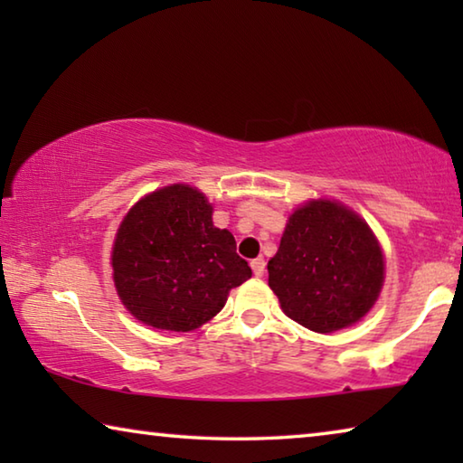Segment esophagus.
I'll return each mask as SVG.
<instances>
[{"label": "esophagus", "instance_id": "obj_1", "mask_svg": "<svg viewBox=\"0 0 463 463\" xmlns=\"http://www.w3.org/2000/svg\"><path fill=\"white\" fill-rule=\"evenodd\" d=\"M250 269H253L255 278H261L265 273V260H253L250 261Z\"/></svg>", "mask_w": 463, "mask_h": 463}]
</instances>
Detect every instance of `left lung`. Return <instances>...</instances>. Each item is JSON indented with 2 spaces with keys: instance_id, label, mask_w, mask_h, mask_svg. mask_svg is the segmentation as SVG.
I'll return each mask as SVG.
<instances>
[{
  "instance_id": "1",
  "label": "left lung",
  "mask_w": 463,
  "mask_h": 463,
  "mask_svg": "<svg viewBox=\"0 0 463 463\" xmlns=\"http://www.w3.org/2000/svg\"><path fill=\"white\" fill-rule=\"evenodd\" d=\"M268 271L289 318L315 333H333L357 323L378 300L383 257L355 213L315 200L289 216Z\"/></svg>"
}]
</instances>
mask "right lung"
<instances>
[{"instance_id":"add662e5","label":"right lung","mask_w":463,"mask_h":463,"mask_svg":"<svg viewBox=\"0 0 463 463\" xmlns=\"http://www.w3.org/2000/svg\"><path fill=\"white\" fill-rule=\"evenodd\" d=\"M114 284L140 323L187 333L222 310L250 278L237 242L213 224V206L190 185H167L137 202L116 234Z\"/></svg>"}]
</instances>
